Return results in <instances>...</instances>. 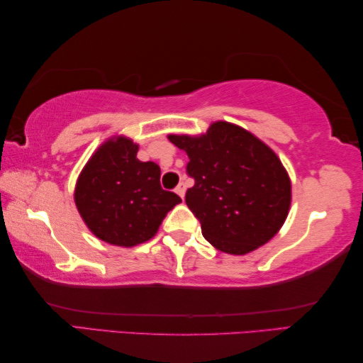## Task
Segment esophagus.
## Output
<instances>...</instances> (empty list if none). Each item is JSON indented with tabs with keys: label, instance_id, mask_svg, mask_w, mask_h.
Instances as JSON below:
<instances>
[{
	"label": "esophagus",
	"instance_id": "esophagus-1",
	"mask_svg": "<svg viewBox=\"0 0 363 363\" xmlns=\"http://www.w3.org/2000/svg\"><path fill=\"white\" fill-rule=\"evenodd\" d=\"M185 191H186V186H185V183H178V186L175 188V193L178 194V196H180V198L183 199V198H185Z\"/></svg>",
	"mask_w": 363,
	"mask_h": 363
}]
</instances>
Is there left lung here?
Wrapping results in <instances>:
<instances>
[{"label": "left lung", "mask_w": 363, "mask_h": 363, "mask_svg": "<svg viewBox=\"0 0 363 363\" xmlns=\"http://www.w3.org/2000/svg\"><path fill=\"white\" fill-rule=\"evenodd\" d=\"M169 140L188 154L186 174L194 186L185 201L213 247L242 255L280 231L291 206V182L264 141L223 121L204 135Z\"/></svg>", "instance_id": "8db88e82"}]
</instances>
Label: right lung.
Segmentation results:
<instances>
[{"mask_svg": "<svg viewBox=\"0 0 363 363\" xmlns=\"http://www.w3.org/2000/svg\"><path fill=\"white\" fill-rule=\"evenodd\" d=\"M138 145L112 136L88 160L75 185V206L91 233L109 245L132 247L157 233L180 196L160 186L156 162L136 159Z\"/></svg>", "mask_w": 363, "mask_h": 363, "instance_id": "obj_1", "label": "right lung"}]
</instances>
